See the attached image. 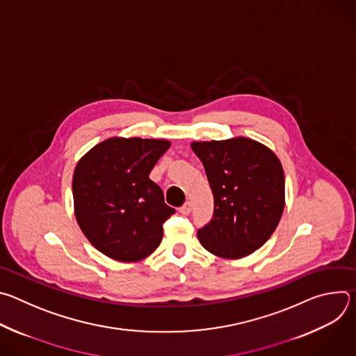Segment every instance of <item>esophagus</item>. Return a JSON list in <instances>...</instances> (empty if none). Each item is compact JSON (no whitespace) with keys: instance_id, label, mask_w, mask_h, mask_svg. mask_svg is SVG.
I'll use <instances>...</instances> for the list:
<instances>
[{"instance_id":"34e87169","label":"esophagus","mask_w":356,"mask_h":356,"mask_svg":"<svg viewBox=\"0 0 356 356\" xmlns=\"http://www.w3.org/2000/svg\"><path fill=\"white\" fill-rule=\"evenodd\" d=\"M179 211H180V214H183V216H188L190 211H191V204H190V202H188V201L184 202V204L179 209Z\"/></svg>"}]
</instances>
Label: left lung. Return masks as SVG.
Returning <instances> with one entry per match:
<instances>
[{
    "label": "left lung",
    "instance_id": "8db88e82",
    "mask_svg": "<svg viewBox=\"0 0 356 356\" xmlns=\"http://www.w3.org/2000/svg\"><path fill=\"white\" fill-rule=\"evenodd\" d=\"M214 195L211 221L197 231L213 255L239 259L275 232L284 210V173L273 152L249 138L193 142Z\"/></svg>",
    "mask_w": 356,
    "mask_h": 356
}]
</instances>
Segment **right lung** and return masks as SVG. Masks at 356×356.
I'll list each match as a JSON object with an SVG mask.
<instances>
[{"mask_svg":"<svg viewBox=\"0 0 356 356\" xmlns=\"http://www.w3.org/2000/svg\"><path fill=\"white\" fill-rule=\"evenodd\" d=\"M169 146L165 139L110 138L79 161L73 175L76 220L106 257L136 262L159 246L163 224L176 211L149 173Z\"/></svg>","mask_w":356,"mask_h":356,"instance_id":"1","label":"right lung"}]
</instances>
